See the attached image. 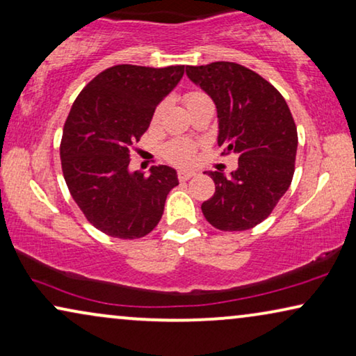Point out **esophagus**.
Segmentation results:
<instances>
[{"label":"esophagus","mask_w":356,"mask_h":356,"mask_svg":"<svg viewBox=\"0 0 356 356\" xmlns=\"http://www.w3.org/2000/svg\"><path fill=\"white\" fill-rule=\"evenodd\" d=\"M195 176L193 171H185V169H180L179 171V179L180 180H188Z\"/></svg>","instance_id":"obj_1"}]
</instances>
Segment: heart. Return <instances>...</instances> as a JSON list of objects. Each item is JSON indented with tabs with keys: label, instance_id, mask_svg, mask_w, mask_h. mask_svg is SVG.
Here are the masks:
<instances>
[{
	"label": "heart",
	"instance_id": "1",
	"mask_svg": "<svg viewBox=\"0 0 356 356\" xmlns=\"http://www.w3.org/2000/svg\"><path fill=\"white\" fill-rule=\"evenodd\" d=\"M207 102H209V98L202 92H190L185 97V103H187L188 109ZM195 149H197L195 145L188 140H172L164 147V154H166L169 161L176 164H190L195 158Z\"/></svg>",
	"mask_w": 356,
	"mask_h": 356
}]
</instances>
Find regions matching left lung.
Masks as SVG:
<instances>
[{"mask_svg":"<svg viewBox=\"0 0 356 356\" xmlns=\"http://www.w3.org/2000/svg\"><path fill=\"white\" fill-rule=\"evenodd\" d=\"M218 109V145L238 156V168L209 171L216 192L202 204L219 230H247L264 221L287 192L295 171L297 127L282 95L257 72L235 63L187 66Z\"/></svg>","mask_w":356,"mask_h":356,"instance_id":"obj_1","label":"left lung"}]
</instances>
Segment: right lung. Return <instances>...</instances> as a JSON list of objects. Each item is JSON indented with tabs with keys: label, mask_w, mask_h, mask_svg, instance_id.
Listing matches in <instances>:
<instances>
[{
	"label": "right lung",
	"mask_w": 356,
	"mask_h": 356,
	"mask_svg": "<svg viewBox=\"0 0 356 356\" xmlns=\"http://www.w3.org/2000/svg\"><path fill=\"white\" fill-rule=\"evenodd\" d=\"M184 66L119 64L98 74L74 102L61 140V166L74 202L90 224L118 238H140L158 226L179 184L176 169L130 172V148L147 132Z\"/></svg>",
	"instance_id": "obj_1"
}]
</instances>
